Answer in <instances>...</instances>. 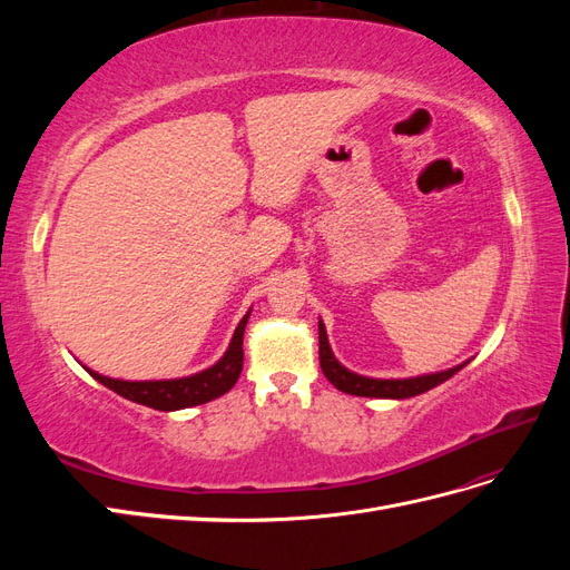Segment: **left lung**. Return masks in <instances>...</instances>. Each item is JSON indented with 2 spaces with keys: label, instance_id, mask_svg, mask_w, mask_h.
<instances>
[{
  "label": "left lung",
  "instance_id": "1",
  "mask_svg": "<svg viewBox=\"0 0 570 570\" xmlns=\"http://www.w3.org/2000/svg\"><path fill=\"white\" fill-rule=\"evenodd\" d=\"M318 358H321V371L323 375L331 381L340 392L347 394H356V396H381V400H406V396H416L423 394L428 390L438 387L440 383L450 381L454 373H459L469 361L463 364L446 368V371H438V373H425V375H416V377H366L358 375L350 368H344L340 361L335 358L331 342H327V333L323 321H318Z\"/></svg>",
  "mask_w": 570,
  "mask_h": 570
}]
</instances>
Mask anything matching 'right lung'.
I'll return each instance as SVG.
<instances>
[{"mask_svg": "<svg viewBox=\"0 0 570 570\" xmlns=\"http://www.w3.org/2000/svg\"><path fill=\"white\" fill-rule=\"evenodd\" d=\"M247 312L243 321L237 323L233 340L228 344L226 354H223L214 366L204 368L195 375L174 377V381H116L109 375H99L88 368V373L95 377L97 383L114 390L116 394L126 396L130 402H137L157 411H178L187 406H197L216 400V396L226 394L235 383L239 373H243V337H245V325L249 321Z\"/></svg>", "mask_w": 570, "mask_h": 570, "instance_id": "obj_1", "label": "right lung"}]
</instances>
